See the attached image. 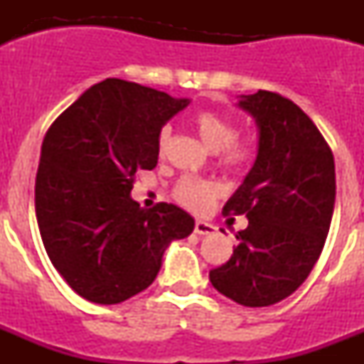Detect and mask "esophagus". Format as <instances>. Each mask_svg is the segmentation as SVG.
Listing matches in <instances>:
<instances>
[{
  "instance_id": "obj_1",
  "label": "esophagus",
  "mask_w": 364,
  "mask_h": 364,
  "mask_svg": "<svg viewBox=\"0 0 364 364\" xmlns=\"http://www.w3.org/2000/svg\"><path fill=\"white\" fill-rule=\"evenodd\" d=\"M217 231V228L213 226V224H210V222L205 220H197L195 222V233L197 235H211Z\"/></svg>"
}]
</instances>
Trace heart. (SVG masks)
Masks as SVG:
<instances>
[{"label":"heart","instance_id":"heart-1","mask_svg":"<svg viewBox=\"0 0 364 364\" xmlns=\"http://www.w3.org/2000/svg\"><path fill=\"white\" fill-rule=\"evenodd\" d=\"M193 127L198 133L204 146L213 153L220 151V160L226 167L239 169L250 160L252 149L244 142L235 140L237 138V127L228 117L215 111H200L191 120ZM169 127H164L159 134V154H164L167 142H169ZM217 197V186L205 182L200 178L180 180V184L175 189V198L180 204L191 211H204L211 200Z\"/></svg>","mask_w":364,"mask_h":364}]
</instances>
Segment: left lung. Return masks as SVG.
I'll list each match as a JSON object with an SVG mask.
<instances>
[{
  "instance_id": "left-lung-1",
  "label": "left lung",
  "mask_w": 364,
  "mask_h": 364,
  "mask_svg": "<svg viewBox=\"0 0 364 364\" xmlns=\"http://www.w3.org/2000/svg\"><path fill=\"white\" fill-rule=\"evenodd\" d=\"M255 118L259 151L240 188L224 205L246 215L239 246L210 272L215 290L242 306H269L306 281L323 252L336 204V164L306 112L277 92L240 96Z\"/></svg>"
}]
</instances>
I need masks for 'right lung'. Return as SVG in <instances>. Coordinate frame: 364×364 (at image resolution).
I'll return each instance as SVG.
<instances>
[{
	"mask_svg": "<svg viewBox=\"0 0 364 364\" xmlns=\"http://www.w3.org/2000/svg\"><path fill=\"white\" fill-rule=\"evenodd\" d=\"M189 105L140 83L107 78L54 120L41 144L36 218L58 273L96 304H118L156 279L173 240L195 220L160 202L131 198L134 175L159 162V134Z\"/></svg>",
	"mask_w": 364,
	"mask_h": 364,
	"instance_id": "1",
	"label": "right lung"
}]
</instances>
